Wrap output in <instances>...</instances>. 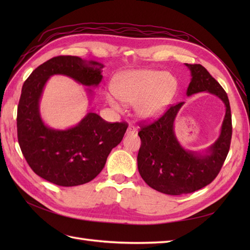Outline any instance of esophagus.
<instances>
[{
	"label": "esophagus",
	"mask_w": 250,
	"mask_h": 250,
	"mask_svg": "<svg viewBox=\"0 0 250 250\" xmlns=\"http://www.w3.org/2000/svg\"><path fill=\"white\" fill-rule=\"evenodd\" d=\"M137 130H138L137 127L133 126V125H129V126H128V128H127L126 133L127 134H133V133L137 132Z\"/></svg>",
	"instance_id": "34e87169"
}]
</instances>
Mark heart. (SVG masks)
Instances as JSON below:
<instances>
[{"instance_id": "obj_1", "label": "heart", "mask_w": 250, "mask_h": 250, "mask_svg": "<svg viewBox=\"0 0 250 250\" xmlns=\"http://www.w3.org/2000/svg\"><path fill=\"white\" fill-rule=\"evenodd\" d=\"M111 89L120 101L134 103L133 108L139 117L151 119L168 107L177 93L178 82L172 74L164 71H130L117 76ZM106 99L111 107L119 109L113 98L107 96Z\"/></svg>"}]
</instances>
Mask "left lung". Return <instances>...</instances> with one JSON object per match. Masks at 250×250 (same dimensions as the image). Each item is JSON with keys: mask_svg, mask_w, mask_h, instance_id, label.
<instances>
[{"mask_svg": "<svg viewBox=\"0 0 250 250\" xmlns=\"http://www.w3.org/2000/svg\"><path fill=\"white\" fill-rule=\"evenodd\" d=\"M186 65L192 79L187 95L214 94L223 101L225 117L219 139L204 154L181 147L174 133V120L184 102L172 105L152 123H141L138 168L142 178L154 190L168 195L193 193L209 185L220 172L229 154L232 126L228 94L201 64Z\"/></svg>", "mask_w": 250, "mask_h": 250, "instance_id": "obj_1", "label": "left lung"}]
</instances>
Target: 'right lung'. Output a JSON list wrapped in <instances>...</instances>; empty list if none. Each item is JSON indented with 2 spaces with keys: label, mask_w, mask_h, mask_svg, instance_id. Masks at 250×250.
I'll return each instance as SVG.
<instances>
[{
  "label": "right lung",
  "mask_w": 250,
  "mask_h": 250,
  "mask_svg": "<svg viewBox=\"0 0 250 250\" xmlns=\"http://www.w3.org/2000/svg\"><path fill=\"white\" fill-rule=\"evenodd\" d=\"M102 67L77 56H56L37 66L24 82L17 117L19 144L30 168L52 184L74 187L93 180L126 132L127 123L106 122L95 112L65 130L52 129L41 118L40 99L51 76L64 75L83 85L97 86Z\"/></svg>",
  "instance_id": "1"
}]
</instances>
